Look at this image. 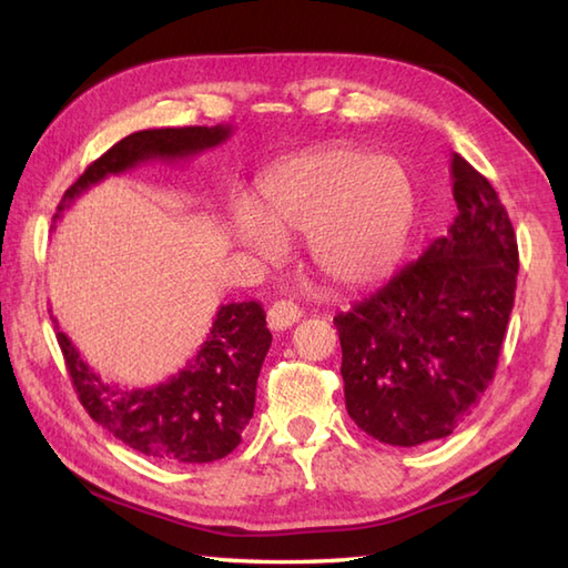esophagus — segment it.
<instances>
[{"label":"esophagus","instance_id":"34e87169","mask_svg":"<svg viewBox=\"0 0 568 568\" xmlns=\"http://www.w3.org/2000/svg\"><path fill=\"white\" fill-rule=\"evenodd\" d=\"M300 317H303V310L295 303H291V300H277L268 310V327L273 332H283L287 327H293Z\"/></svg>","mask_w":568,"mask_h":568}]
</instances>
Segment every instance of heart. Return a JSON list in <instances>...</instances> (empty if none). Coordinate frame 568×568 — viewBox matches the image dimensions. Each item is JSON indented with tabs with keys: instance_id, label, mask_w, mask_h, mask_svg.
Instances as JSON below:
<instances>
[{
	"instance_id": "obj_1",
	"label": "heart",
	"mask_w": 568,
	"mask_h": 568,
	"mask_svg": "<svg viewBox=\"0 0 568 568\" xmlns=\"http://www.w3.org/2000/svg\"><path fill=\"white\" fill-rule=\"evenodd\" d=\"M413 222L415 187L403 165L361 149H327L265 175L256 212L236 207L232 229L263 261L283 256L281 239L307 236L324 281L364 287L403 256Z\"/></svg>"
}]
</instances>
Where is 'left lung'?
Wrapping results in <instances>:
<instances>
[{
    "label": "left lung",
    "instance_id": "obj_1",
    "mask_svg": "<svg viewBox=\"0 0 568 568\" xmlns=\"http://www.w3.org/2000/svg\"><path fill=\"white\" fill-rule=\"evenodd\" d=\"M449 234L334 317L346 409L373 439L417 446L474 413L496 376L517 287V239L498 192L452 155Z\"/></svg>",
    "mask_w": 568,
    "mask_h": 568
}]
</instances>
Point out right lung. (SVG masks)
<instances>
[{"mask_svg": "<svg viewBox=\"0 0 568 568\" xmlns=\"http://www.w3.org/2000/svg\"><path fill=\"white\" fill-rule=\"evenodd\" d=\"M229 134L232 126L222 124L136 131L88 165L65 190L58 214L106 175L155 159H190L220 146ZM271 339L265 312L256 300L222 305L207 339L183 371L151 388L122 390L104 383L68 336L58 332L72 388L90 417L131 449L163 464H210L236 449L241 432L253 417L258 373Z\"/></svg>", "mask_w": 568, "mask_h": 568, "instance_id": "obj_1", "label": "right lung"}]
</instances>
